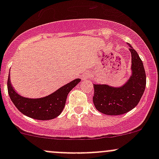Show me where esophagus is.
Masks as SVG:
<instances>
[{"instance_id":"34e87169","label":"esophagus","mask_w":159,"mask_h":159,"mask_svg":"<svg viewBox=\"0 0 159 159\" xmlns=\"http://www.w3.org/2000/svg\"><path fill=\"white\" fill-rule=\"evenodd\" d=\"M89 78V76H88V75H86V76L83 77V79H85V78Z\"/></svg>"}]
</instances>
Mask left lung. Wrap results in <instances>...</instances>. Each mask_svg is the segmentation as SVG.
Segmentation results:
<instances>
[{
    "mask_svg": "<svg viewBox=\"0 0 159 159\" xmlns=\"http://www.w3.org/2000/svg\"><path fill=\"white\" fill-rule=\"evenodd\" d=\"M132 75L124 86L113 88L106 84H94L93 102L96 109L105 115L127 113L140 102L146 86V75L140 57L131 44Z\"/></svg>",
    "mask_w": 159,
    "mask_h": 159,
    "instance_id": "obj_1",
    "label": "left lung"
}]
</instances>
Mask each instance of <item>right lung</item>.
Instances as JSON below:
<instances>
[{"mask_svg": "<svg viewBox=\"0 0 159 159\" xmlns=\"http://www.w3.org/2000/svg\"><path fill=\"white\" fill-rule=\"evenodd\" d=\"M80 81V78H77L48 96L32 99L22 97L15 92L11 84L10 77H8L7 91L14 105L22 114L34 119L51 120L61 113L68 93Z\"/></svg>", "mask_w": 159, "mask_h": 159, "instance_id": "1", "label": "right lung"}]
</instances>
